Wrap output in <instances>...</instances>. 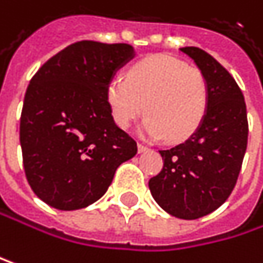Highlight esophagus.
I'll list each match as a JSON object with an SVG mask.
<instances>
[{"mask_svg":"<svg viewBox=\"0 0 263 263\" xmlns=\"http://www.w3.org/2000/svg\"><path fill=\"white\" fill-rule=\"evenodd\" d=\"M145 151H148V146H145V145L139 143V153H145Z\"/></svg>","mask_w":263,"mask_h":263,"instance_id":"esophagus-1","label":"esophagus"}]
</instances>
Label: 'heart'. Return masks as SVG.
<instances>
[{"instance_id":"1","label":"heart","mask_w":263,"mask_h":263,"mask_svg":"<svg viewBox=\"0 0 263 263\" xmlns=\"http://www.w3.org/2000/svg\"><path fill=\"white\" fill-rule=\"evenodd\" d=\"M208 81L200 69L168 57L153 55L115 75L106 100L115 124L127 129L143 112V133L154 139L183 142L202 124L208 109Z\"/></svg>"}]
</instances>
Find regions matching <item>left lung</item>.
<instances>
[{
	"label": "left lung",
	"mask_w": 263,
	"mask_h": 263,
	"mask_svg": "<svg viewBox=\"0 0 263 263\" xmlns=\"http://www.w3.org/2000/svg\"><path fill=\"white\" fill-rule=\"evenodd\" d=\"M208 81V109L196 133L160 151L162 171L149 180L156 202L171 216L194 220L216 211L233 193L248 143L243 93L231 73L199 47H182Z\"/></svg>",
	"instance_id": "obj_1"
}]
</instances>
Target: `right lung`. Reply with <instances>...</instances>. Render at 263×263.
<instances>
[{"label":"right lung","instance_id":"add662e5","mask_svg":"<svg viewBox=\"0 0 263 263\" xmlns=\"http://www.w3.org/2000/svg\"><path fill=\"white\" fill-rule=\"evenodd\" d=\"M134 47L78 41L32 77L24 95L20 143L26 179L47 205L72 211L97 202L117 168L137 154L106 100L115 72L134 58Z\"/></svg>","mask_w":263,"mask_h":263}]
</instances>
